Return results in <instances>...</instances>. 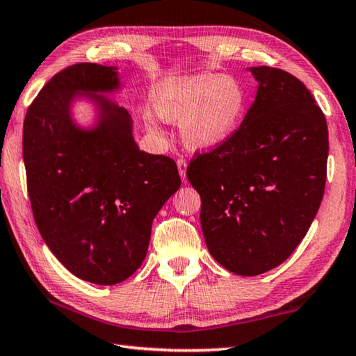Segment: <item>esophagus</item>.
Wrapping results in <instances>:
<instances>
[{"label":"esophagus","mask_w":356,"mask_h":356,"mask_svg":"<svg viewBox=\"0 0 356 356\" xmlns=\"http://www.w3.org/2000/svg\"><path fill=\"white\" fill-rule=\"evenodd\" d=\"M178 172H179V177H181L183 181H186V168H188V162L184 159H178Z\"/></svg>","instance_id":"esophagus-1"}]
</instances>
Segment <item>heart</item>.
Here are the masks:
<instances>
[{"label": "heart", "instance_id": "1", "mask_svg": "<svg viewBox=\"0 0 356 356\" xmlns=\"http://www.w3.org/2000/svg\"><path fill=\"white\" fill-rule=\"evenodd\" d=\"M244 90L234 78L214 73L172 78L154 93V109L168 123H181V137L192 149L225 142L244 111Z\"/></svg>", "mask_w": 356, "mask_h": 356}]
</instances>
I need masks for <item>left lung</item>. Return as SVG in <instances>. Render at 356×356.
<instances>
[{"label":"left lung","mask_w":356,"mask_h":356,"mask_svg":"<svg viewBox=\"0 0 356 356\" xmlns=\"http://www.w3.org/2000/svg\"><path fill=\"white\" fill-rule=\"evenodd\" d=\"M248 72L258 90L244 122L188 167L208 250L242 277L280 266L300 244L321 207L328 158L325 115L302 81L272 67Z\"/></svg>","instance_id":"left-lung-1"}]
</instances>
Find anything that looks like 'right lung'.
<instances>
[{"instance_id": "right-lung-1", "label": "right lung", "mask_w": 356, "mask_h": 356, "mask_svg": "<svg viewBox=\"0 0 356 356\" xmlns=\"http://www.w3.org/2000/svg\"><path fill=\"white\" fill-rule=\"evenodd\" d=\"M120 87L117 67H67L43 86L23 123L37 228L74 277L103 286L139 269L156 214L181 186L173 159L137 147L129 112L108 98ZM81 97L96 108L92 127L72 118Z\"/></svg>"}]
</instances>
